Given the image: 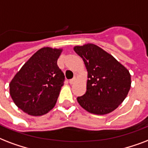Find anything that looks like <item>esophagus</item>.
Here are the masks:
<instances>
[{"mask_svg":"<svg viewBox=\"0 0 148 148\" xmlns=\"http://www.w3.org/2000/svg\"><path fill=\"white\" fill-rule=\"evenodd\" d=\"M76 79H76V77H74L73 79H72L69 80V83H70L71 85L74 84V83L75 82V81H76Z\"/></svg>","mask_w":148,"mask_h":148,"instance_id":"obj_1","label":"esophagus"}]
</instances>
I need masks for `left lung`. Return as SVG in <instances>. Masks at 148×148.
I'll return each instance as SVG.
<instances>
[{"mask_svg":"<svg viewBox=\"0 0 148 148\" xmlns=\"http://www.w3.org/2000/svg\"><path fill=\"white\" fill-rule=\"evenodd\" d=\"M75 53L82 58L88 73L86 92L77 101L89 113L104 115L121 105L131 86L127 68L100 47L92 43L76 45Z\"/></svg>","mask_w":148,"mask_h":148,"instance_id":"1","label":"left lung"}]
</instances>
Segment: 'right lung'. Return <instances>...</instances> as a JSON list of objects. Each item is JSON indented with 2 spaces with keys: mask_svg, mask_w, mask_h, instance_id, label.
I'll list each match as a JSON object with an SVG mask.
<instances>
[{
  "mask_svg": "<svg viewBox=\"0 0 148 148\" xmlns=\"http://www.w3.org/2000/svg\"><path fill=\"white\" fill-rule=\"evenodd\" d=\"M62 49L44 47L16 73L9 84L14 103L28 115L46 114L56 103L65 79L57 60Z\"/></svg>",
  "mask_w": 148,
  "mask_h": 148,
  "instance_id": "right-lung-1",
  "label": "right lung"
}]
</instances>
